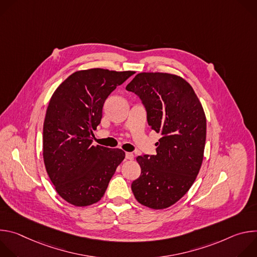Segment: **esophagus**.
Instances as JSON below:
<instances>
[{
    "instance_id": "obj_1",
    "label": "esophagus",
    "mask_w": 257,
    "mask_h": 257,
    "mask_svg": "<svg viewBox=\"0 0 257 257\" xmlns=\"http://www.w3.org/2000/svg\"><path fill=\"white\" fill-rule=\"evenodd\" d=\"M125 159L132 161V160L134 159V155H133L132 153H126V154H125Z\"/></svg>"
}]
</instances>
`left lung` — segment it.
<instances>
[{
    "label": "left lung",
    "instance_id": "1",
    "mask_svg": "<svg viewBox=\"0 0 257 257\" xmlns=\"http://www.w3.org/2000/svg\"><path fill=\"white\" fill-rule=\"evenodd\" d=\"M126 89L140 98L149 125L161 134L156 156L137 157L141 175L131 189L139 203L163 209L184 196L198 175L205 115L191 85L173 74L139 73Z\"/></svg>",
    "mask_w": 257,
    "mask_h": 257
}]
</instances>
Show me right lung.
<instances>
[{
	"label": "right lung",
	"mask_w": 257,
	"mask_h": 257,
	"mask_svg": "<svg viewBox=\"0 0 257 257\" xmlns=\"http://www.w3.org/2000/svg\"><path fill=\"white\" fill-rule=\"evenodd\" d=\"M133 74L99 68L77 71L50 100L44 123V161L58 194L73 205L100 200L125 158L119 149L93 146L91 138L105 99Z\"/></svg>",
	"instance_id": "1"
}]
</instances>
